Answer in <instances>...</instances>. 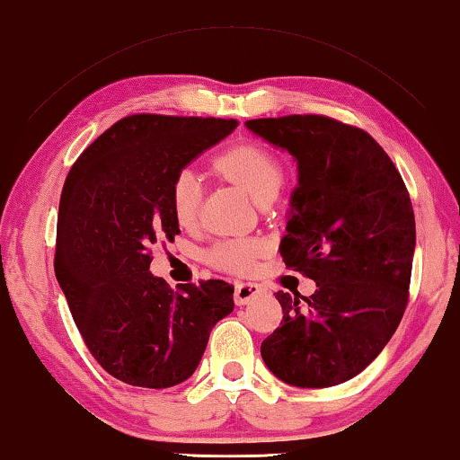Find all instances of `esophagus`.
Listing matches in <instances>:
<instances>
[{
	"mask_svg": "<svg viewBox=\"0 0 460 460\" xmlns=\"http://www.w3.org/2000/svg\"><path fill=\"white\" fill-rule=\"evenodd\" d=\"M261 291H262L261 285H257V283H251V281L238 283L236 289H234V301H236V305H246L248 301H252L254 297L259 296Z\"/></svg>",
	"mask_w": 460,
	"mask_h": 460,
	"instance_id": "1",
	"label": "esophagus"
}]
</instances>
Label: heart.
I'll return each mask as SVG.
<instances>
[{
    "instance_id": "b5f03b06",
    "label": "heart",
    "mask_w": 460,
    "mask_h": 460,
    "mask_svg": "<svg viewBox=\"0 0 460 460\" xmlns=\"http://www.w3.org/2000/svg\"><path fill=\"white\" fill-rule=\"evenodd\" d=\"M214 167L243 185L257 201L273 198L283 183V164L279 159L265 146L252 142L224 150L216 156ZM201 195L203 187L198 172L190 167L175 172L171 181V208L181 226H191L198 220ZM261 252L262 246L257 240L236 238L217 243L208 257L214 265L230 273H248Z\"/></svg>"
}]
</instances>
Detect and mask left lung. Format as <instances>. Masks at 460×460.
Wrapping results in <instances>:
<instances>
[{"label":"left lung","instance_id":"obj_1","mask_svg":"<svg viewBox=\"0 0 460 460\" xmlns=\"http://www.w3.org/2000/svg\"><path fill=\"white\" fill-rule=\"evenodd\" d=\"M297 159L283 262L315 281L310 297L277 291L283 320L261 344L270 373L332 387L377 358L410 297L416 217L400 171L371 134L318 114L248 119Z\"/></svg>","mask_w":460,"mask_h":460}]
</instances>
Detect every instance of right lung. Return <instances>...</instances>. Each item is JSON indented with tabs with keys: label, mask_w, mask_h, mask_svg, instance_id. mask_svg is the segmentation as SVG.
Returning <instances> with one entry per match:
<instances>
[{
	"label": "right lung",
	"mask_w": 460,
	"mask_h": 460,
	"mask_svg": "<svg viewBox=\"0 0 460 460\" xmlns=\"http://www.w3.org/2000/svg\"><path fill=\"white\" fill-rule=\"evenodd\" d=\"M236 119L134 114L83 150L58 203L55 273L83 342L111 377L164 389L190 379L217 320L234 310L220 279L175 291L155 277V244L179 234L171 181Z\"/></svg>",
	"instance_id": "obj_1"
}]
</instances>
